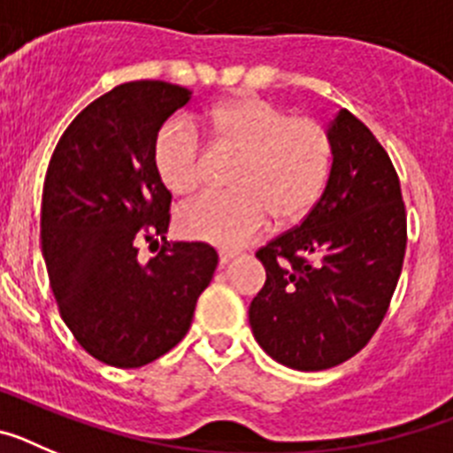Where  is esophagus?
<instances>
[{
    "label": "esophagus",
    "mask_w": 453,
    "mask_h": 453,
    "mask_svg": "<svg viewBox=\"0 0 453 453\" xmlns=\"http://www.w3.org/2000/svg\"><path fill=\"white\" fill-rule=\"evenodd\" d=\"M234 258H235V254H234V251H226V250H222V251H219V265H229V263L231 261H234Z\"/></svg>",
    "instance_id": "1"
}]
</instances>
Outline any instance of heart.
Returning a JSON list of instances; mask_svg holds the SVG:
<instances>
[{"instance_id":"heart-1","label":"heart","mask_w":453,"mask_h":453,"mask_svg":"<svg viewBox=\"0 0 453 453\" xmlns=\"http://www.w3.org/2000/svg\"><path fill=\"white\" fill-rule=\"evenodd\" d=\"M218 150L238 156L229 195H206L179 211V231L218 247L258 238L270 218L295 226L308 218L329 177L334 145L313 118H290L281 106L238 95L208 113ZM154 165L174 195H190L206 179L208 151L188 119L165 122L154 140Z\"/></svg>"}]
</instances>
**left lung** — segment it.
I'll return each mask as SVG.
<instances>
[{
    "instance_id": "left-lung-1",
    "label": "left lung",
    "mask_w": 453,
    "mask_h": 453,
    "mask_svg": "<svg viewBox=\"0 0 453 453\" xmlns=\"http://www.w3.org/2000/svg\"><path fill=\"white\" fill-rule=\"evenodd\" d=\"M322 197L299 226L256 251L265 286L250 306L256 342L276 363L329 370L379 329L406 254V208L390 156L340 108Z\"/></svg>"
}]
</instances>
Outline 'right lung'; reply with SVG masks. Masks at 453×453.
Returning <instances> with one entry per match:
<instances>
[{"instance_id":"obj_1","label":"right lung","mask_w":453,"mask_h":453,"mask_svg":"<svg viewBox=\"0 0 453 453\" xmlns=\"http://www.w3.org/2000/svg\"><path fill=\"white\" fill-rule=\"evenodd\" d=\"M188 88L131 81L86 106L61 135L42 188L40 238L63 322L106 365L142 367L181 342L218 251L167 242L147 264L140 239H165L172 195L154 165L163 122Z\"/></svg>"}]
</instances>
